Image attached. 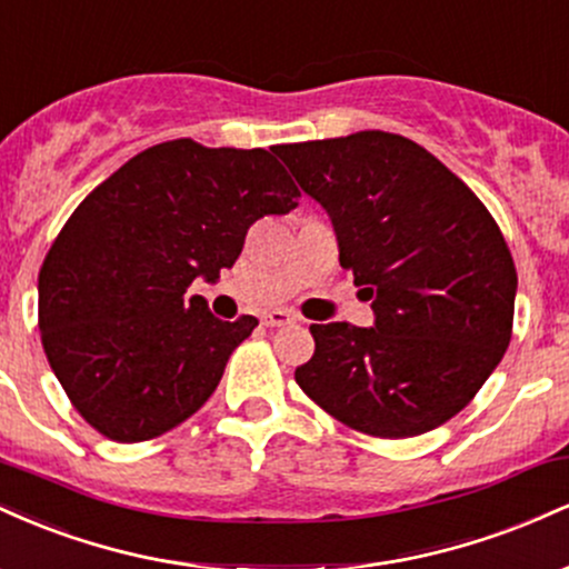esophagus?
Masks as SVG:
<instances>
[{"instance_id":"obj_1","label":"esophagus","mask_w":569,"mask_h":569,"mask_svg":"<svg viewBox=\"0 0 569 569\" xmlns=\"http://www.w3.org/2000/svg\"><path fill=\"white\" fill-rule=\"evenodd\" d=\"M293 321H297V316H291V312H286V310H272L262 318V323L270 326V329H278V326H289Z\"/></svg>"}]
</instances>
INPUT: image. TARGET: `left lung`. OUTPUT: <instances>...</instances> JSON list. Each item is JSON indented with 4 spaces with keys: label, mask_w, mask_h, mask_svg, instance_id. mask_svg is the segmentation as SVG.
<instances>
[{
    "label": "left lung",
    "mask_w": 569,
    "mask_h": 569,
    "mask_svg": "<svg viewBox=\"0 0 569 569\" xmlns=\"http://www.w3.org/2000/svg\"><path fill=\"white\" fill-rule=\"evenodd\" d=\"M276 154L326 208L339 264L375 326L312 323L293 380L377 439H409L471 403L511 342L516 267L498 221L426 147L385 130L283 143Z\"/></svg>",
    "instance_id": "8db88e82"
}]
</instances>
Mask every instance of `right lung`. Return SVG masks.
<instances>
[{"mask_svg": "<svg viewBox=\"0 0 569 569\" xmlns=\"http://www.w3.org/2000/svg\"><path fill=\"white\" fill-rule=\"evenodd\" d=\"M302 198L272 149L162 141L74 208L39 270L50 369L90 428L120 443L181 426L259 321H219L194 278L232 267L248 227Z\"/></svg>", "mask_w": 569, "mask_h": 569, "instance_id": "add662e5", "label": "right lung"}]
</instances>
